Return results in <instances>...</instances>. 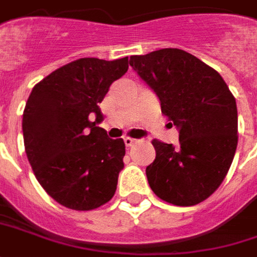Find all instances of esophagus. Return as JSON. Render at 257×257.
Masks as SVG:
<instances>
[{
	"instance_id": "esophagus-1",
	"label": "esophagus",
	"mask_w": 257,
	"mask_h": 257,
	"mask_svg": "<svg viewBox=\"0 0 257 257\" xmlns=\"http://www.w3.org/2000/svg\"><path fill=\"white\" fill-rule=\"evenodd\" d=\"M137 143V140H134V139H130V137H125L124 139V144L125 147H133L134 144Z\"/></svg>"
}]
</instances>
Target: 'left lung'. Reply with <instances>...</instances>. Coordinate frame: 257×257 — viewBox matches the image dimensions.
Listing matches in <instances>:
<instances>
[{"label": "left lung", "instance_id": "obj_1", "mask_svg": "<svg viewBox=\"0 0 257 257\" xmlns=\"http://www.w3.org/2000/svg\"><path fill=\"white\" fill-rule=\"evenodd\" d=\"M130 65L157 93L173 147L152 141L157 157L146 173L152 192L175 206H194L213 194L229 171L238 146V110L218 72L180 49L132 56Z\"/></svg>", "mask_w": 257, "mask_h": 257}]
</instances>
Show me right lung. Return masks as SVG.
<instances>
[{
    "label": "right lung",
    "instance_id": "add662e5",
    "mask_svg": "<svg viewBox=\"0 0 257 257\" xmlns=\"http://www.w3.org/2000/svg\"><path fill=\"white\" fill-rule=\"evenodd\" d=\"M127 70L128 57L79 58L32 89L22 118L25 151L37 182L61 206L88 211L114 196L125 146L98 127V105Z\"/></svg>",
    "mask_w": 257,
    "mask_h": 257
}]
</instances>
